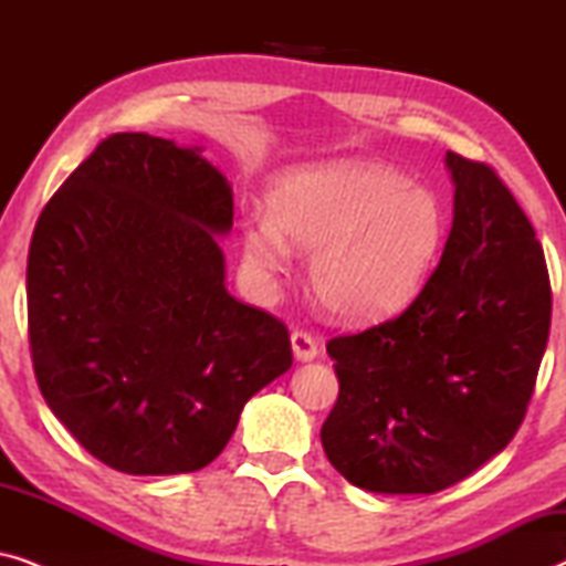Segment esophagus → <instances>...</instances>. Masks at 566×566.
Wrapping results in <instances>:
<instances>
[{
	"instance_id": "34e87169",
	"label": "esophagus",
	"mask_w": 566,
	"mask_h": 566,
	"mask_svg": "<svg viewBox=\"0 0 566 566\" xmlns=\"http://www.w3.org/2000/svg\"><path fill=\"white\" fill-rule=\"evenodd\" d=\"M291 345H293V355H296L298 360H314L316 355H319V345H316L312 332L306 329H293Z\"/></svg>"
}]
</instances>
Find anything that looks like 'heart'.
I'll return each mask as SVG.
<instances>
[{
	"label": "heart",
	"instance_id": "heart-1",
	"mask_svg": "<svg viewBox=\"0 0 566 566\" xmlns=\"http://www.w3.org/2000/svg\"><path fill=\"white\" fill-rule=\"evenodd\" d=\"M270 213L244 219V254L260 273L289 265L291 244L312 252L308 283L324 312L370 322L420 291L446 237L430 190L376 161H322L285 172Z\"/></svg>",
	"mask_w": 566,
	"mask_h": 566
}]
</instances>
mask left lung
I'll return each mask as SVG.
<instances>
[{
	"instance_id": "obj_1",
	"label": "left lung",
	"mask_w": 566,
	"mask_h": 566,
	"mask_svg": "<svg viewBox=\"0 0 566 566\" xmlns=\"http://www.w3.org/2000/svg\"><path fill=\"white\" fill-rule=\"evenodd\" d=\"M446 161L453 227L428 283L401 314L327 343L339 394L322 446L368 492H440L500 453L528 412L552 327L528 216L490 165Z\"/></svg>"
}]
</instances>
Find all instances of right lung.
Segmentation results:
<instances>
[{"label": "right lung", "mask_w": 566, "mask_h": 566, "mask_svg": "<svg viewBox=\"0 0 566 566\" xmlns=\"http://www.w3.org/2000/svg\"><path fill=\"white\" fill-rule=\"evenodd\" d=\"M231 188L198 149L113 134L45 203L28 252L38 389L123 474L211 463L252 394L291 368L289 327L223 285Z\"/></svg>", "instance_id": "right-lung-1"}]
</instances>
